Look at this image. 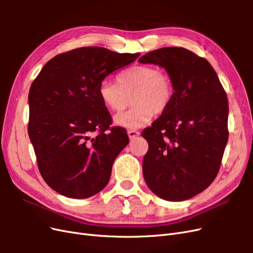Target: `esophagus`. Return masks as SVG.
Segmentation results:
<instances>
[{
  "instance_id": "1",
  "label": "esophagus",
  "mask_w": 253,
  "mask_h": 253,
  "mask_svg": "<svg viewBox=\"0 0 253 253\" xmlns=\"http://www.w3.org/2000/svg\"><path fill=\"white\" fill-rule=\"evenodd\" d=\"M139 134L140 133L138 131H136V129H128V131H127V135H128L129 139H134L135 137L139 136Z\"/></svg>"
}]
</instances>
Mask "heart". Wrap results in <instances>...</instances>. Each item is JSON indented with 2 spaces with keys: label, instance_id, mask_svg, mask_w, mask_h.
I'll list each match as a JSON object with an SVG mask.
<instances>
[{
  "label": "heart",
  "instance_id": "b5f03b06",
  "mask_svg": "<svg viewBox=\"0 0 253 253\" xmlns=\"http://www.w3.org/2000/svg\"><path fill=\"white\" fill-rule=\"evenodd\" d=\"M98 95L106 109L116 113L124 111L132 97V108L116 115L114 122L126 128H138L147 125L154 114L168 110L174 97V85L170 76L157 67L134 65L117 76V83L101 81Z\"/></svg>",
  "mask_w": 253,
  "mask_h": 253
}]
</instances>
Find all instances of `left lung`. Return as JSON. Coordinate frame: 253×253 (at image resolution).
Here are the masks:
<instances>
[{
  "instance_id": "1",
  "label": "left lung",
  "mask_w": 253,
  "mask_h": 253,
  "mask_svg": "<svg viewBox=\"0 0 253 253\" xmlns=\"http://www.w3.org/2000/svg\"><path fill=\"white\" fill-rule=\"evenodd\" d=\"M138 61L164 67L174 85L169 108L141 134L149 143L143 178L163 200H189L219 171L229 135L226 91L208 61L186 48L163 47Z\"/></svg>"
}]
</instances>
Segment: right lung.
<instances>
[{
    "mask_svg": "<svg viewBox=\"0 0 253 253\" xmlns=\"http://www.w3.org/2000/svg\"><path fill=\"white\" fill-rule=\"evenodd\" d=\"M139 55L98 46L76 48L49 60L34 80L28 135L43 179L61 195L87 198L108 185L128 137L124 127H110L112 117L98 87Z\"/></svg>",
    "mask_w": 253,
    "mask_h": 253,
    "instance_id": "add662e5",
    "label": "right lung"
}]
</instances>
